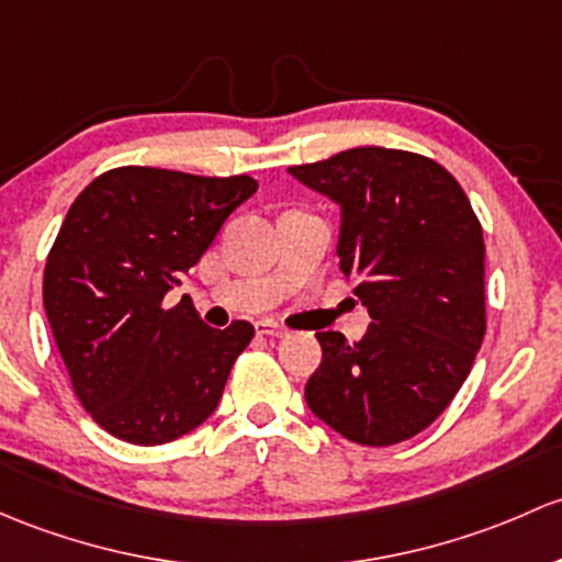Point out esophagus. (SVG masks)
Listing matches in <instances>:
<instances>
[{
	"label": "esophagus",
	"mask_w": 562,
	"mask_h": 562,
	"mask_svg": "<svg viewBox=\"0 0 562 562\" xmlns=\"http://www.w3.org/2000/svg\"><path fill=\"white\" fill-rule=\"evenodd\" d=\"M256 334L269 336V339H285L288 330L282 326H277V323H271V321H258L256 323Z\"/></svg>",
	"instance_id": "esophagus-1"
}]
</instances>
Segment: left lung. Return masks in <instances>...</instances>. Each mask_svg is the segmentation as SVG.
<instances>
[{"label":"left lung","mask_w":562,"mask_h":562,"mask_svg":"<svg viewBox=\"0 0 562 562\" xmlns=\"http://www.w3.org/2000/svg\"><path fill=\"white\" fill-rule=\"evenodd\" d=\"M288 172L339 204V269L371 317L358 341L317 330L306 404L356 445L412 439L447 409L484 339V239L469 196L436 161L387 147Z\"/></svg>","instance_id":"left-lung-1"}]
</instances>
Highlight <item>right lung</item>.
Instances as JSON below:
<instances>
[{
  "instance_id": "obj_1",
  "label": "right lung",
  "mask_w": 562,
  "mask_h": 562,
  "mask_svg": "<svg viewBox=\"0 0 562 562\" xmlns=\"http://www.w3.org/2000/svg\"><path fill=\"white\" fill-rule=\"evenodd\" d=\"M256 191L247 175L121 167L69 206L45 263L43 304L80 404L115 439L167 445L221 404L256 330L247 321L210 328L191 299L167 310L164 296Z\"/></svg>"
}]
</instances>
